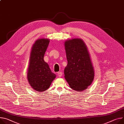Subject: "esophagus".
Returning a JSON list of instances; mask_svg holds the SVG:
<instances>
[{"mask_svg": "<svg viewBox=\"0 0 124 124\" xmlns=\"http://www.w3.org/2000/svg\"><path fill=\"white\" fill-rule=\"evenodd\" d=\"M58 75L59 77H62V73L61 71L58 72Z\"/></svg>", "mask_w": 124, "mask_h": 124, "instance_id": "1", "label": "esophagus"}]
</instances>
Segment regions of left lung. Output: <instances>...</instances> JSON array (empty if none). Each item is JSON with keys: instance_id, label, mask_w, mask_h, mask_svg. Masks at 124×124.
Segmentation results:
<instances>
[{"instance_id": "1", "label": "left lung", "mask_w": 124, "mask_h": 124, "mask_svg": "<svg viewBox=\"0 0 124 124\" xmlns=\"http://www.w3.org/2000/svg\"><path fill=\"white\" fill-rule=\"evenodd\" d=\"M68 64L64 70V78L72 89L82 91L91 84L94 70L87 47L81 39L64 42Z\"/></svg>"}]
</instances>
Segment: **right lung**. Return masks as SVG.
Here are the masks:
<instances>
[{
	"label": "right lung",
	"mask_w": 124,
	"mask_h": 124,
	"mask_svg": "<svg viewBox=\"0 0 124 124\" xmlns=\"http://www.w3.org/2000/svg\"><path fill=\"white\" fill-rule=\"evenodd\" d=\"M50 43L48 39H39L33 44L30 53L27 79L34 90L43 92L48 89L56 75L44 60Z\"/></svg>",
	"instance_id": "1"
}]
</instances>
